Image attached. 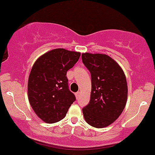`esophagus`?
Returning a JSON list of instances; mask_svg holds the SVG:
<instances>
[{
    "label": "esophagus",
    "mask_w": 155,
    "mask_h": 155,
    "mask_svg": "<svg viewBox=\"0 0 155 155\" xmlns=\"http://www.w3.org/2000/svg\"><path fill=\"white\" fill-rule=\"evenodd\" d=\"M75 96H76L77 98H79V97L81 96V91H78L76 94H75Z\"/></svg>",
    "instance_id": "34e87169"
}]
</instances>
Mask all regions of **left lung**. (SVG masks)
I'll return each mask as SVG.
<instances>
[{
  "mask_svg": "<svg viewBox=\"0 0 155 155\" xmlns=\"http://www.w3.org/2000/svg\"><path fill=\"white\" fill-rule=\"evenodd\" d=\"M91 76L90 102L83 109L87 124L97 128L111 124L127 103V84L124 71L111 58L102 54H82Z\"/></svg>",
  "mask_w": 155,
  "mask_h": 155,
  "instance_id": "left-lung-1",
  "label": "left lung"
}]
</instances>
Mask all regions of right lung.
<instances>
[{
	"mask_svg": "<svg viewBox=\"0 0 155 155\" xmlns=\"http://www.w3.org/2000/svg\"><path fill=\"white\" fill-rule=\"evenodd\" d=\"M81 53L57 48L41 55L28 78V100L43 121L53 124L66 116L76 100L68 87L67 71L78 62Z\"/></svg>",
	"mask_w": 155,
	"mask_h": 155,
	"instance_id": "right-lung-1",
	"label": "right lung"
}]
</instances>
